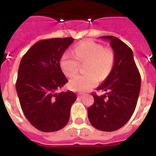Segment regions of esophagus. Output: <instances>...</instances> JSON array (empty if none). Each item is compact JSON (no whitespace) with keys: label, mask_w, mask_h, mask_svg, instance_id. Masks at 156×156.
Wrapping results in <instances>:
<instances>
[{"label":"esophagus","mask_w":156,"mask_h":156,"mask_svg":"<svg viewBox=\"0 0 156 156\" xmlns=\"http://www.w3.org/2000/svg\"><path fill=\"white\" fill-rule=\"evenodd\" d=\"M78 97H79L80 98H82L83 97V94H81V93L78 94Z\"/></svg>","instance_id":"obj_1"}]
</instances>
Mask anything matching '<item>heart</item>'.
I'll return each mask as SVG.
<instances>
[{"label": "heart", "instance_id": "heart-1", "mask_svg": "<svg viewBox=\"0 0 156 156\" xmlns=\"http://www.w3.org/2000/svg\"><path fill=\"white\" fill-rule=\"evenodd\" d=\"M88 61L85 74L78 75L69 82L72 90L84 92L90 90L98 82V74L101 77L108 75L113 67L115 55L110 48L92 40L83 41L74 48V54L66 52L62 56L60 66L67 76L73 77L78 73L80 62Z\"/></svg>", "mask_w": 156, "mask_h": 156}]
</instances>
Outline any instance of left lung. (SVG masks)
<instances>
[{"label": "left lung", "mask_w": 156, "mask_h": 156, "mask_svg": "<svg viewBox=\"0 0 156 156\" xmlns=\"http://www.w3.org/2000/svg\"><path fill=\"white\" fill-rule=\"evenodd\" d=\"M100 38L109 41L115 62L107 78L97 88L106 94H92L94 102L87 108V114L94 127L110 132L124 126L133 115L140 93V76L133 51L125 43L113 36Z\"/></svg>", "instance_id": "obj_1"}]
</instances>
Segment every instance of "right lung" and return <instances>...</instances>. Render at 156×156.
<instances>
[{
	"label": "right lung",
	"mask_w": 156,
	"mask_h": 156,
	"mask_svg": "<svg viewBox=\"0 0 156 156\" xmlns=\"http://www.w3.org/2000/svg\"><path fill=\"white\" fill-rule=\"evenodd\" d=\"M73 41L72 37L40 41L20 62L16 81L19 102L29 122L41 131H57L69 119L76 95L71 90L56 91L68 82L59 62Z\"/></svg>",
	"instance_id": "obj_1"
}]
</instances>
